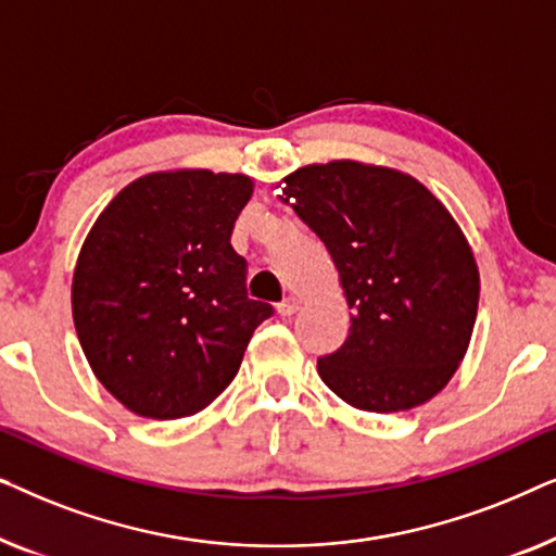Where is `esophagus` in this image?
<instances>
[{"mask_svg": "<svg viewBox=\"0 0 556 556\" xmlns=\"http://www.w3.org/2000/svg\"><path fill=\"white\" fill-rule=\"evenodd\" d=\"M299 308H301V306H299V301H295V299H286L283 303H278V314L283 316V318L293 316Z\"/></svg>", "mask_w": 556, "mask_h": 556, "instance_id": "1", "label": "esophagus"}]
</instances>
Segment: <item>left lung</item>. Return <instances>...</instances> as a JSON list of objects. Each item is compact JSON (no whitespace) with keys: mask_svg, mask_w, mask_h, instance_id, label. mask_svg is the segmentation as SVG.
<instances>
[{"mask_svg":"<svg viewBox=\"0 0 556 556\" xmlns=\"http://www.w3.org/2000/svg\"><path fill=\"white\" fill-rule=\"evenodd\" d=\"M280 200L329 250L352 326L318 377L364 413L435 397L473 337L481 276L451 210L392 166L337 159L280 179Z\"/></svg>","mask_w":556,"mask_h":556,"instance_id":"left-lung-1","label":"left lung"}]
</instances>
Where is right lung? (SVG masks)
I'll list each match as a JSON object with an SVG mask.
<instances>
[{
	"mask_svg": "<svg viewBox=\"0 0 556 556\" xmlns=\"http://www.w3.org/2000/svg\"><path fill=\"white\" fill-rule=\"evenodd\" d=\"M253 189L248 174H143L83 240L73 324L98 382L131 413H200L232 382L250 337L273 314L248 299L245 261L230 245Z\"/></svg>",
	"mask_w": 556,
	"mask_h": 556,
	"instance_id": "obj_1",
	"label": "right lung"
}]
</instances>
